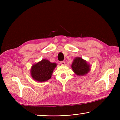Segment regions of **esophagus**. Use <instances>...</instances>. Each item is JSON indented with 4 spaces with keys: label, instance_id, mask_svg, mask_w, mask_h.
<instances>
[{
    "label": "esophagus",
    "instance_id": "1",
    "mask_svg": "<svg viewBox=\"0 0 120 120\" xmlns=\"http://www.w3.org/2000/svg\"><path fill=\"white\" fill-rule=\"evenodd\" d=\"M60 64L61 65H64L65 64V61H62L60 62Z\"/></svg>",
    "mask_w": 120,
    "mask_h": 120
}]
</instances>
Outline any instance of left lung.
<instances>
[{
	"mask_svg": "<svg viewBox=\"0 0 120 120\" xmlns=\"http://www.w3.org/2000/svg\"><path fill=\"white\" fill-rule=\"evenodd\" d=\"M72 68L76 75H84L90 71V65L87 64L85 60L81 58L77 57L74 59L72 65Z\"/></svg>",
	"mask_w": 120,
	"mask_h": 120,
	"instance_id": "8db88e82",
	"label": "left lung"
}]
</instances>
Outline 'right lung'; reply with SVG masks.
I'll return each instance as SVG.
<instances>
[{"label": "right lung", "instance_id": "add662e5", "mask_svg": "<svg viewBox=\"0 0 120 120\" xmlns=\"http://www.w3.org/2000/svg\"><path fill=\"white\" fill-rule=\"evenodd\" d=\"M56 66L57 64L55 63H51L47 60L43 59L32 67V77L34 80L40 82L47 81L51 78L53 70Z\"/></svg>", "mask_w": 120, "mask_h": 120}]
</instances>
